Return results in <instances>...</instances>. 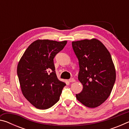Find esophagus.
I'll use <instances>...</instances> for the list:
<instances>
[{
    "label": "esophagus",
    "instance_id": "obj_1",
    "mask_svg": "<svg viewBox=\"0 0 129 129\" xmlns=\"http://www.w3.org/2000/svg\"><path fill=\"white\" fill-rule=\"evenodd\" d=\"M69 81L70 82H75V80L74 79V78H70V79L69 80Z\"/></svg>",
    "mask_w": 129,
    "mask_h": 129
}]
</instances>
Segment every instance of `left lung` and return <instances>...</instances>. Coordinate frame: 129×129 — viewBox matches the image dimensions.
<instances>
[{"label": "left lung", "mask_w": 129, "mask_h": 129, "mask_svg": "<svg viewBox=\"0 0 129 129\" xmlns=\"http://www.w3.org/2000/svg\"><path fill=\"white\" fill-rule=\"evenodd\" d=\"M72 44L79 64L78 78L83 85L76 98L88 108H96L109 97L115 81L112 57L97 39L73 41Z\"/></svg>", "instance_id": "1"}]
</instances>
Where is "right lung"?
Wrapping results in <instances>:
<instances>
[{
	"mask_svg": "<svg viewBox=\"0 0 129 129\" xmlns=\"http://www.w3.org/2000/svg\"><path fill=\"white\" fill-rule=\"evenodd\" d=\"M67 43L36 40L27 48L19 61L17 74L21 91L36 108L47 109L54 105L66 85L57 77L53 58Z\"/></svg>",
	"mask_w": 129,
	"mask_h": 129,
	"instance_id": "obj_1",
	"label": "right lung"
}]
</instances>
